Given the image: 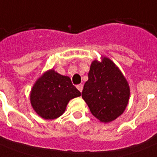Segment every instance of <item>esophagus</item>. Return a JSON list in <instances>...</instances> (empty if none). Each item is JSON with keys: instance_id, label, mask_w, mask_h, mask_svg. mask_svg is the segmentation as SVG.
Listing matches in <instances>:
<instances>
[{"instance_id": "34e87169", "label": "esophagus", "mask_w": 157, "mask_h": 157, "mask_svg": "<svg viewBox=\"0 0 157 157\" xmlns=\"http://www.w3.org/2000/svg\"><path fill=\"white\" fill-rule=\"evenodd\" d=\"M76 88H77V90H78L80 92H81V91L83 90V85H82V84L77 85V86H76Z\"/></svg>"}]
</instances>
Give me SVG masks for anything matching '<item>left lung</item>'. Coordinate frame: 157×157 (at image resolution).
<instances>
[{
    "label": "left lung",
    "mask_w": 157,
    "mask_h": 157,
    "mask_svg": "<svg viewBox=\"0 0 157 157\" xmlns=\"http://www.w3.org/2000/svg\"><path fill=\"white\" fill-rule=\"evenodd\" d=\"M82 90V98L91 113L107 123L121 116L129 98V87L119 68L107 58L92 63Z\"/></svg>",
    "instance_id": "obj_1"
}]
</instances>
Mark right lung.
Returning <instances> with one entry per match:
<instances>
[{
  "instance_id": "add662e5",
  "label": "right lung",
  "mask_w": 157,
  "mask_h": 157,
  "mask_svg": "<svg viewBox=\"0 0 157 157\" xmlns=\"http://www.w3.org/2000/svg\"><path fill=\"white\" fill-rule=\"evenodd\" d=\"M81 96V92L68 76L54 70L46 71L37 80L31 92V103L39 116L52 120L61 116L71 98Z\"/></svg>"
}]
</instances>
